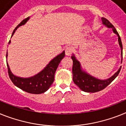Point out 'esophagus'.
Here are the masks:
<instances>
[{
	"instance_id": "1",
	"label": "esophagus",
	"mask_w": 126,
	"mask_h": 126,
	"mask_svg": "<svg viewBox=\"0 0 126 126\" xmlns=\"http://www.w3.org/2000/svg\"><path fill=\"white\" fill-rule=\"evenodd\" d=\"M73 48L70 46H68L65 48V55L67 56H69L72 54V53L73 52Z\"/></svg>"
}]
</instances>
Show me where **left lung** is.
<instances>
[{"mask_svg":"<svg viewBox=\"0 0 126 126\" xmlns=\"http://www.w3.org/2000/svg\"><path fill=\"white\" fill-rule=\"evenodd\" d=\"M102 24L106 26L108 28H112L113 31L115 34H116L118 36V41L119 44L120 45V50H121V63L122 61V44L121 42V39L119 36V33L117 31L114 26L111 24L110 22L108 20L105 18H101ZM72 60L73 61L72 66V74H73V81L74 83L78 86V87L85 92L94 93L97 92L99 91L104 89L106 86L113 81L115 78H117L119 75V72L121 69L120 66L119 69L115 72L111 78L107 79H99L96 78H94L92 76L90 75L89 74L84 71L81 67V63L76 59V56L73 54L71 56Z\"/></svg>","mask_w":126,"mask_h":126,"instance_id":"obj_1","label":"left lung"}]
</instances>
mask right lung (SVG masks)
I'll list each match as a JSON object with an SVG mask.
<instances>
[{
  "label": "right lung",
  "mask_w": 126,
  "mask_h": 126,
  "mask_svg": "<svg viewBox=\"0 0 126 126\" xmlns=\"http://www.w3.org/2000/svg\"><path fill=\"white\" fill-rule=\"evenodd\" d=\"M29 18L30 17H27V18L23 20L13 31L11 36H13V35L14 34L18 27L24 25L29 20ZM10 43L11 41L9 42V44ZM65 51H63V52H61V54L55 57L54 59H52L42 71L30 78H20L15 76L11 72L9 65L7 63L9 78L11 79L13 83L16 86H17L18 88L26 92L32 94H43L50 87L51 84L54 82L56 70L61 60L65 57ZM7 57V52L6 54V58Z\"/></svg>",
  "instance_id": "obj_1"
}]
</instances>
